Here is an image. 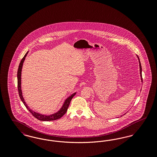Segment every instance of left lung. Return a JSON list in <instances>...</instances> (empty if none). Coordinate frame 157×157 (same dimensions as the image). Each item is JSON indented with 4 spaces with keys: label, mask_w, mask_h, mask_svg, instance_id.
I'll use <instances>...</instances> for the list:
<instances>
[{
    "label": "left lung",
    "mask_w": 157,
    "mask_h": 157,
    "mask_svg": "<svg viewBox=\"0 0 157 157\" xmlns=\"http://www.w3.org/2000/svg\"><path fill=\"white\" fill-rule=\"evenodd\" d=\"M138 60H139V63H140V76H141V81L142 82V67H141V62H140V58L138 56V55H136ZM122 117V115H121Z\"/></svg>",
    "instance_id": "obj_1"
}]
</instances>
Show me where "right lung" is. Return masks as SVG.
<instances>
[{
    "instance_id": "1",
    "label": "right lung",
    "mask_w": 157,
    "mask_h": 157,
    "mask_svg": "<svg viewBox=\"0 0 157 157\" xmlns=\"http://www.w3.org/2000/svg\"><path fill=\"white\" fill-rule=\"evenodd\" d=\"M28 53V52H27L23 58L21 60L20 64L19 65L18 70H17V88H18V91H19V97L22 101L23 104L26 106V108L28 109V111L35 117L37 120L42 121H54V120H58L67 111V108L69 107V105L70 104V102L72 99L76 94V92L72 94L71 96L67 97L64 101V103L62 107L60 108L58 112H55L54 113H52L49 115H44L38 112H35L31 108H29V106L26 104V102L25 101V99L23 97L22 91V88H21V75H22V69L23 64V62L25 59V58L26 57Z\"/></svg>"
}]
</instances>
